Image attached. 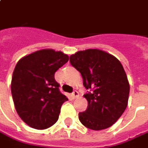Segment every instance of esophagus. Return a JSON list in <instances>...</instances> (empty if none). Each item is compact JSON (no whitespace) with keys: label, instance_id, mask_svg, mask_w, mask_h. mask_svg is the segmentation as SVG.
<instances>
[{"label":"esophagus","instance_id":"esophagus-1","mask_svg":"<svg viewBox=\"0 0 148 148\" xmlns=\"http://www.w3.org/2000/svg\"><path fill=\"white\" fill-rule=\"evenodd\" d=\"M71 96H72V98H73V99H76V98H78V92L77 91H73V93L71 94Z\"/></svg>","mask_w":148,"mask_h":148}]
</instances>
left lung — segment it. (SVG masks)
Instances as JSON below:
<instances>
[{
  "label": "left lung",
  "mask_w": 148,
  "mask_h": 148,
  "mask_svg": "<svg viewBox=\"0 0 148 148\" xmlns=\"http://www.w3.org/2000/svg\"><path fill=\"white\" fill-rule=\"evenodd\" d=\"M70 61L80 72L85 88L91 91L83 95L88 105L78 113L79 121L93 130L110 127L128 104L130 83L121 63L99 49L78 51L70 56Z\"/></svg>",
  "instance_id": "left-lung-1"
}]
</instances>
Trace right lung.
I'll use <instances>...</instances> for the list:
<instances>
[{
    "mask_svg": "<svg viewBox=\"0 0 148 148\" xmlns=\"http://www.w3.org/2000/svg\"><path fill=\"white\" fill-rule=\"evenodd\" d=\"M68 61V55L47 49L18 61L12 76L11 93L18 114L30 127L47 129L58 120L61 105L68 98L60 92L54 75Z\"/></svg>",
    "mask_w": 148,
    "mask_h": 148,
    "instance_id": "1",
    "label": "right lung"
}]
</instances>
